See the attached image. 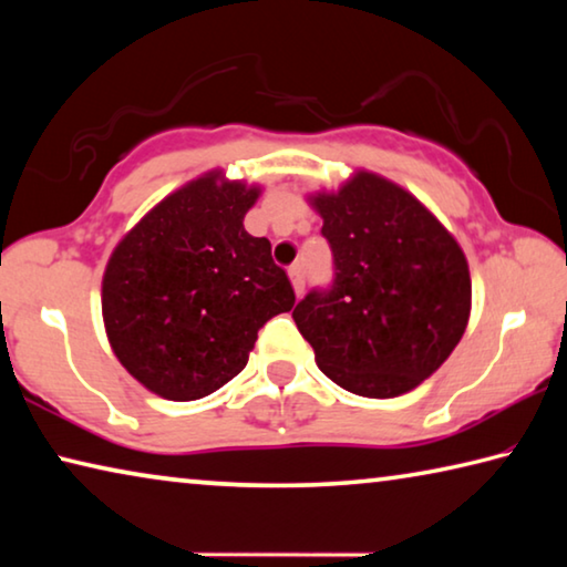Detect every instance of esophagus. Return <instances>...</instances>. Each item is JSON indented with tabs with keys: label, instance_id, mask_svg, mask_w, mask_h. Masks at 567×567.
<instances>
[{
	"label": "esophagus",
	"instance_id": "esophagus-1",
	"mask_svg": "<svg viewBox=\"0 0 567 567\" xmlns=\"http://www.w3.org/2000/svg\"><path fill=\"white\" fill-rule=\"evenodd\" d=\"M290 280H292V287H295V295L300 297L302 290H305V270H302V265H292L290 267Z\"/></svg>",
	"mask_w": 567,
	"mask_h": 567
}]
</instances>
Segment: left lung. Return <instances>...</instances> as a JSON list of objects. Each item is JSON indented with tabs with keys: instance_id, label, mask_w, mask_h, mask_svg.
Instances as JSON below:
<instances>
[{
	"instance_id": "1",
	"label": "left lung",
	"mask_w": 567,
	"mask_h": 567,
	"mask_svg": "<svg viewBox=\"0 0 567 567\" xmlns=\"http://www.w3.org/2000/svg\"><path fill=\"white\" fill-rule=\"evenodd\" d=\"M332 282L292 310L318 368L362 398H395L433 375L463 338L470 272L455 237L372 172L318 195Z\"/></svg>"
}]
</instances>
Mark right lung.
Wrapping results in <instances>:
<instances>
[{
	"instance_id": "obj_1",
	"label": "right lung",
	"mask_w": 567,
	"mask_h": 567,
	"mask_svg": "<svg viewBox=\"0 0 567 567\" xmlns=\"http://www.w3.org/2000/svg\"><path fill=\"white\" fill-rule=\"evenodd\" d=\"M260 192L217 175L152 209L110 257L102 315L117 360L147 390L187 402L245 370L257 332L290 312V277L243 219Z\"/></svg>"
}]
</instances>
